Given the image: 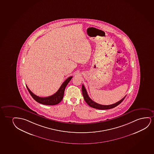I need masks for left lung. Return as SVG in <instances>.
<instances>
[{"mask_svg":"<svg viewBox=\"0 0 154 154\" xmlns=\"http://www.w3.org/2000/svg\"><path fill=\"white\" fill-rule=\"evenodd\" d=\"M82 94H83V97H84V100L86 101V103H88L90 107L95 108V109H100V110H106V109H111V108H115L117 106L119 105L120 103H121L122 101L124 100L125 96H125V97L123 98L122 99L120 100V101H118L116 103H113V104L110 105H103L96 103V102L92 100V99L90 98V97L88 95V92L86 91L85 88L83 85H82Z\"/></svg>","mask_w":154,"mask_h":154,"instance_id":"left-lung-1","label":"left lung"}]
</instances>
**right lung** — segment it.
I'll list each match as a JSON object with an SVG mask.
<instances>
[{
    "mask_svg": "<svg viewBox=\"0 0 154 154\" xmlns=\"http://www.w3.org/2000/svg\"><path fill=\"white\" fill-rule=\"evenodd\" d=\"M72 77L73 76H70L69 78H68L62 83V85H61L60 88H59V89L58 90V91L56 93L54 94L53 95L50 96L46 97H40L37 96L34 94H33L29 90L27 86H26V88H27L28 91L29 92L30 95L32 96L33 99L35 100L37 102L43 104V105H55L59 103L62 100V98L63 97L65 88H66V85L68 84L69 82H70V80L72 79Z\"/></svg>",
    "mask_w": 154,
    "mask_h": 154,
    "instance_id": "obj_1",
    "label": "right lung"
}]
</instances>
